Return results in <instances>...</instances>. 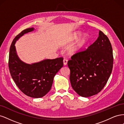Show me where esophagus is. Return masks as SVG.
<instances>
[{"instance_id": "1", "label": "esophagus", "mask_w": 124, "mask_h": 124, "mask_svg": "<svg viewBox=\"0 0 124 124\" xmlns=\"http://www.w3.org/2000/svg\"><path fill=\"white\" fill-rule=\"evenodd\" d=\"M67 62H68V61H67V59H64L63 60V65H64L65 66H66V65H67Z\"/></svg>"}]
</instances>
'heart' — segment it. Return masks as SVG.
I'll return each instance as SVG.
<instances>
[{"instance_id":"heart-1","label":"heart","mask_w":124,"mask_h":124,"mask_svg":"<svg viewBox=\"0 0 124 124\" xmlns=\"http://www.w3.org/2000/svg\"><path fill=\"white\" fill-rule=\"evenodd\" d=\"M77 37L78 36H76V37ZM88 40H89V37L87 35L85 36L83 38V39H82L81 42L78 44L77 46L73 47L72 49L70 50V52H72V53H76V52L79 51L81 48V47L83 46L84 44H85L86 43H87L88 41Z\"/></svg>"}]
</instances>
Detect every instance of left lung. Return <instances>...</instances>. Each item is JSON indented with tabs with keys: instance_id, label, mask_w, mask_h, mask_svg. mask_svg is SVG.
Listing matches in <instances>:
<instances>
[{
	"instance_id": "8db88e82",
	"label": "left lung",
	"mask_w": 124,
	"mask_h": 124,
	"mask_svg": "<svg viewBox=\"0 0 124 124\" xmlns=\"http://www.w3.org/2000/svg\"><path fill=\"white\" fill-rule=\"evenodd\" d=\"M71 58L68 66L74 91L84 97L99 93L107 84L113 68V50L108 37L100 31L94 42Z\"/></svg>"
}]
</instances>
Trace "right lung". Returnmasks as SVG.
Segmentation results:
<instances>
[{"instance_id": "1", "label": "right lung", "mask_w": 124, "mask_h": 124, "mask_svg": "<svg viewBox=\"0 0 124 124\" xmlns=\"http://www.w3.org/2000/svg\"><path fill=\"white\" fill-rule=\"evenodd\" d=\"M33 29H24L13 39L10 48L9 68L18 88L26 95L38 98L50 91L54 76L63 66V58L45 59L31 65L21 61L16 54L15 43L20 37Z\"/></svg>"}]
</instances>
